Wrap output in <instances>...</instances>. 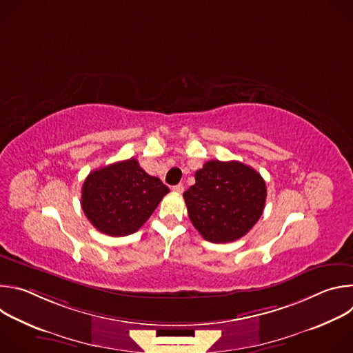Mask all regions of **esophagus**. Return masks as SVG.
<instances>
[{"instance_id": "1", "label": "esophagus", "mask_w": 353, "mask_h": 353, "mask_svg": "<svg viewBox=\"0 0 353 353\" xmlns=\"http://www.w3.org/2000/svg\"><path fill=\"white\" fill-rule=\"evenodd\" d=\"M174 192H179V194H181L183 191H184V185L183 184H176V185H173V188H172Z\"/></svg>"}]
</instances>
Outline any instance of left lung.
I'll return each instance as SVG.
<instances>
[{
    "label": "left lung",
    "instance_id": "left-lung-1",
    "mask_svg": "<svg viewBox=\"0 0 353 353\" xmlns=\"http://www.w3.org/2000/svg\"><path fill=\"white\" fill-rule=\"evenodd\" d=\"M183 196L199 234L211 243H229L259 222L267 187L260 173L241 162L208 161Z\"/></svg>",
    "mask_w": 353,
    "mask_h": 353
}]
</instances>
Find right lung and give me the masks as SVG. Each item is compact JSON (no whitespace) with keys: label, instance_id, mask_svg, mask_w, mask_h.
<instances>
[{"label":"right lung","instance_id":"1","mask_svg":"<svg viewBox=\"0 0 353 353\" xmlns=\"http://www.w3.org/2000/svg\"><path fill=\"white\" fill-rule=\"evenodd\" d=\"M168 192L161 179L149 176L131 158L90 172L82 185L81 205L99 232L119 237L137 232Z\"/></svg>","mask_w":353,"mask_h":353}]
</instances>
